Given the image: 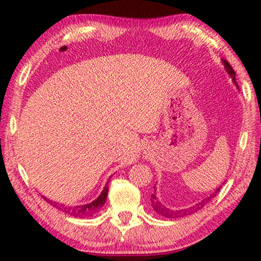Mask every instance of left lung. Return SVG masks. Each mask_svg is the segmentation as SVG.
Here are the masks:
<instances>
[{
	"label": "left lung",
	"mask_w": 261,
	"mask_h": 261,
	"mask_svg": "<svg viewBox=\"0 0 261 261\" xmlns=\"http://www.w3.org/2000/svg\"><path fill=\"white\" fill-rule=\"evenodd\" d=\"M223 64H224V67H226L228 73L230 74V76H231L233 83L236 84L235 71H233V69L231 68V65L228 63V61H227V60H223ZM236 85H237V84H236ZM220 189H221V187H220L219 189H216L215 191L211 194V197L206 198L205 200H202L201 202H199V204H197V206H194L193 208H189V210H180V211H173V210L167 208L166 206H163L162 204H160V201H159V199H158L156 196H155V191H154V192L152 193V196H151V205H152V208L154 210V212H155V213H158L159 215H161V216H165V218H169V219H178V218H183V216H185V215L192 214L193 212H196V211H198V210L202 208V206H204L207 201L211 200V198H213L214 196H216V194L219 193Z\"/></svg>",
	"instance_id": "1"
}]
</instances>
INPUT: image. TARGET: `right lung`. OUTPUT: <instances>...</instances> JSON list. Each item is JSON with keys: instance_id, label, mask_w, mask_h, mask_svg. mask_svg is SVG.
Returning a JSON list of instances; mask_svg holds the SVG:
<instances>
[{"instance_id": "obj_1", "label": "right lung", "mask_w": 261, "mask_h": 261, "mask_svg": "<svg viewBox=\"0 0 261 261\" xmlns=\"http://www.w3.org/2000/svg\"><path fill=\"white\" fill-rule=\"evenodd\" d=\"M107 194H108V187H105L103 191L101 192V194L98 197V199H95L93 202H91V204L79 205V206H65L63 204H59V202L56 201L47 199L46 197L43 198V199H46L47 202H49L50 205L56 207L57 210L64 212V213H67L69 215H72L74 218H88V216L94 215L96 212H99L101 208H102V206L106 202V199H107Z\"/></svg>"}]
</instances>
